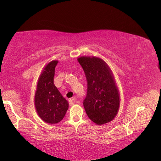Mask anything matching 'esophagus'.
I'll return each mask as SVG.
<instances>
[{
    "label": "esophagus",
    "mask_w": 161,
    "mask_h": 161,
    "mask_svg": "<svg viewBox=\"0 0 161 161\" xmlns=\"http://www.w3.org/2000/svg\"><path fill=\"white\" fill-rule=\"evenodd\" d=\"M74 103H75V99L74 98L70 99L69 100V105H70V106H72L73 105H74Z\"/></svg>",
    "instance_id": "obj_1"
}]
</instances>
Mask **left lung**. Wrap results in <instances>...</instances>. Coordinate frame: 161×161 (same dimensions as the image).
Instances as JSON below:
<instances>
[{"label":"left lung","instance_id":"obj_1","mask_svg":"<svg viewBox=\"0 0 161 161\" xmlns=\"http://www.w3.org/2000/svg\"><path fill=\"white\" fill-rule=\"evenodd\" d=\"M77 60L86 79L83 106L87 115L97 125L110 122L118 114L120 105L119 92L111 70L99 57L80 56Z\"/></svg>","mask_w":161,"mask_h":161}]
</instances>
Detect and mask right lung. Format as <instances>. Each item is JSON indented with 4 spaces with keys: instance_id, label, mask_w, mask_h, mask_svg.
<instances>
[{
    "instance_id": "right-lung-1",
    "label": "right lung",
    "mask_w": 161,
    "mask_h": 161,
    "mask_svg": "<svg viewBox=\"0 0 161 161\" xmlns=\"http://www.w3.org/2000/svg\"><path fill=\"white\" fill-rule=\"evenodd\" d=\"M58 60H52L44 66L38 78L34 104L39 117L46 123L58 124L64 118L69 102L53 83L55 67Z\"/></svg>"
}]
</instances>
